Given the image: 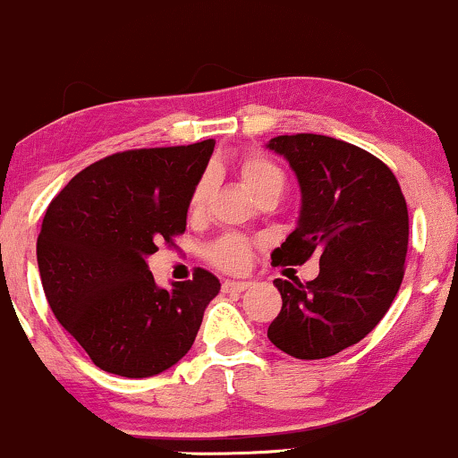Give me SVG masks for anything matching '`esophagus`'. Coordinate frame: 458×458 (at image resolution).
<instances>
[{"mask_svg": "<svg viewBox=\"0 0 458 458\" xmlns=\"http://www.w3.org/2000/svg\"><path fill=\"white\" fill-rule=\"evenodd\" d=\"M224 293H228V295H241V293H245L247 288H251V282H236V280H225L222 284Z\"/></svg>", "mask_w": 458, "mask_h": 458, "instance_id": "34e87169", "label": "esophagus"}]
</instances>
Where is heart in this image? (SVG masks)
Returning <instances> with one entry per match:
<instances>
[{
	"instance_id": "heart-1",
	"label": "heart",
	"mask_w": 458,
	"mask_h": 458,
	"mask_svg": "<svg viewBox=\"0 0 458 458\" xmlns=\"http://www.w3.org/2000/svg\"><path fill=\"white\" fill-rule=\"evenodd\" d=\"M241 178H243V185L247 191L251 193L256 199L262 198H280L284 191V172L280 165H276L271 159L262 155H250L245 157L243 163H241ZM213 187V174L207 172L199 182L193 189L191 199H189V213L199 215L202 213L204 204H207L208 191ZM251 256V245L247 243L243 236L228 234L222 236L219 241H215L208 250V259L215 267L224 271H241L245 269V265L250 262Z\"/></svg>"
}]
</instances>
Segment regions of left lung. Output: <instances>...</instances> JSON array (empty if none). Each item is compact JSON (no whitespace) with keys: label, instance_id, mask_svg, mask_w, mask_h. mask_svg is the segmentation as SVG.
<instances>
[{"label":"left lung","instance_id":"1","mask_svg":"<svg viewBox=\"0 0 458 458\" xmlns=\"http://www.w3.org/2000/svg\"><path fill=\"white\" fill-rule=\"evenodd\" d=\"M301 189L297 228L271 251L273 265L318 256V277L276 280L282 310L269 340L297 360H323L366 338L390 310L404 276L407 202L386 163L327 135H280Z\"/></svg>","mask_w":458,"mask_h":458}]
</instances>
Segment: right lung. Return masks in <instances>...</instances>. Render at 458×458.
Wrapping results in <instances>:
<instances>
[{
    "instance_id": "1",
    "label": "right lung",
    "mask_w": 458,
    "mask_h": 458,
    "mask_svg": "<svg viewBox=\"0 0 458 458\" xmlns=\"http://www.w3.org/2000/svg\"><path fill=\"white\" fill-rule=\"evenodd\" d=\"M213 140L105 157L81 170L47 208L36 259L55 318L101 370L146 379L191 349L217 297L213 273L157 286V243L187 228L189 199Z\"/></svg>"
}]
</instances>
